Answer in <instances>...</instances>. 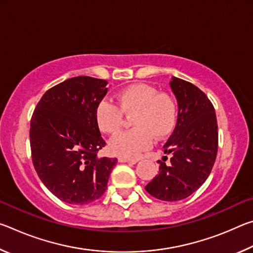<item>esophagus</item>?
I'll list each match as a JSON object with an SVG mask.
<instances>
[{"label": "esophagus", "mask_w": 253, "mask_h": 253, "mask_svg": "<svg viewBox=\"0 0 253 253\" xmlns=\"http://www.w3.org/2000/svg\"><path fill=\"white\" fill-rule=\"evenodd\" d=\"M118 162L121 163H130V164H136L138 160L137 158H127V157H118Z\"/></svg>", "instance_id": "esophagus-1"}]
</instances>
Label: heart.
<instances>
[{"mask_svg":"<svg viewBox=\"0 0 253 253\" xmlns=\"http://www.w3.org/2000/svg\"><path fill=\"white\" fill-rule=\"evenodd\" d=\"M124 115L131 117L134 129L121 132L110 139L109 151L114 155L135 158L152 146L154 137L162 139L173 131L177 117L174 98L157 92L147 84L127 85L115 96V104L101 100L96 107L95 118L99 129L113 135L124 125Z\"/></svg>","mask_w":253,"mask_h":253,"instance_id":"heart-1","label":"heart"}]
</instances>
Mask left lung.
<instances>
[{
	"mask_svg": "<svg viewBox=\"0 0 253 253\" xmlns=\"http://www.w3.org/2000/svg\"><path fill=\"white\" fill-rule=\"evenodd\" d=\"M170 88L178 104L177 123L164 145L172 154L160 163V172L145 190L154 198L174 202L193 194L207 181L219 144L215 110L208 96L193 84L173 77Z\"/></svg>",
	"mask_w": 253,
	"mask_h": 253,
	"instance_id": "1",
	"label": "left lung"
}]
</instances>
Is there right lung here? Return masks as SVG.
I'll use <instances>...</instances> for the list:
<instances>
[{"mask_svg": "<svg viewBox=\"0 0 253 253\" xmlns=\"http://www.w3.org/2000/svg\"><path fill=\"white\" fill-rule=\"evenodd\" d=\"M107 81L78 76L55 84L38 102L30 124L34 169L63 202L88 204L105 193L117 158L98 157L106 145L95 118Z\"/></svg>", "mask_w": 253, "mask_h": 253, "instance_id": "obj_1", "label": "right lung"}]
</instances>
